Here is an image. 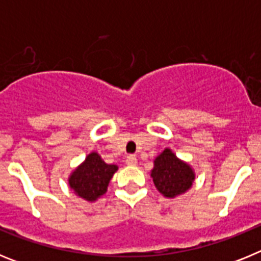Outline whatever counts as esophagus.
<instances>
[{
    "instance_id": "obj_1",
    "label": "esophagus",
    "mask_w": 261,
    "mask_h": 261,
    "mask_svg": "<svg viewBox=\"0 0 261 261\" xmlns=\"http://www.w3.org/2000/svg\"><path fill=\"white\" fill-rule=\"evenodd\" d=\"M125 163H126V165H128V166H137V158H136L135 155L126 156Z\"/></svg>"
}]
</instances>
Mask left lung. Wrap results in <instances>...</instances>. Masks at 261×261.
<instances>
[{
    "label": "left lung",
    "mask_w": 261,
    "mask_h": 261,
    "mask_svg": "<svg viewBox=\"0 0 261 261\" xmlns=\"http://www.w3.org/2000/svg\"><path fill=\"white\" fill-rule=\"evenodd\" d=\"M154 186L159 193L167 199H175L184 195L196 179L195 170L190 163L177 158L176 154L166 147L162 153L154 159V167L150 171Z\"/></svg>",
    "instance_id": "left-lung-1"
}]
</instances>
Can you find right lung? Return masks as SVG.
I'll return each mask as SVG.
<instances>
[{
    "instance_id": "obj_1",
    "label": "right lung",
    "mask_w": 261,
    "mask_h": 261,
    "mask_svg": "<svg viewBox=\"0 0 261 261\" xmlns=\"http://www.w3.org/2000/svg\"><path fill=\"white\" fill-rule=\"evenodd\" d=\"M117 168L116 165L106 163L96 151H91L84 162L70 172L69 187L78 197L94 202L107 192L108 184Z\"/></svg>"
}]
</instances>
